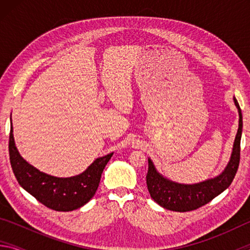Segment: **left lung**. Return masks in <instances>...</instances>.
Here are the masks:
<instances>
[{"instance_id":"obj_1","label":"left lung","mask_w":250,"mask_h":250,"mask_svg":"<svg viewBox=\"0 0 250 250\" xmlns=\"http://www.w3.org/2000/svg\"><path fill=\"white\" fill-rule=\"evenodd\" d=\"M234 101L239 112V128L237 131L234 146L229 162L222 174L197 184L185 185L166 179L160 173L149 159V168L146 174V186L154 202L164 208L174 211H189L200 208L213 198L219 195L231 184L238 170L240 160V139L243 131V116L238 101Z\"/></svg>"}]
</instances>
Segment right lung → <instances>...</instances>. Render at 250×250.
I'll use <instances>...</instances> for the list:
<instances>
[{"mask_svg": "<svg viewBox=\"0 0 250 250\" xmlns=\"http://www.w3.org/2000/svg\"><path fill=\"white\" fill-rule=\"evenodd\" d=\"M8 152L12 170L19 184L42 204L58 211L77 209L91 200L99 186L104 168L113 154L97 159L82 174L62 179L40 172L20 155L12 126Z\"/></svg>", "mask_w": 250, "mask_h": 250, "instance_id": "right-lung-1", "label": "right lung"}]
</instances>
